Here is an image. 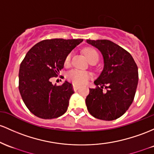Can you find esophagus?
I'll list each match as a JSON object with an SVG mask.
<instances>
[{
    "instance_id": "esophagus-1",
    "label": "esophagus",
    "mask_w": 154,
    "mask_h": 154,
    "mask_svg": "<svg viewBox=\"0 0 154 154\" xmlns=\"http://www.w3.org/2000/svg\"><path fill=\"white\" fill-rule=\"evenodd\" d=\"M79 88H80V86H79L78 85H77V84H74V83L73 84V89L74 91H77Z\"/></svg>"
}]
</instances>
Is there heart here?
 <instances>
[{
	"label": "heart",
	"instance_id": "1",
	"mask_svg": "<svg viewBox=\"0 0 154 154\" xmlns=\"http://www.w3.org/2000/svg\"><path fill=\"white\" fill-rule=\"evenodd\" d=\"M84 53H85L86 58L88 59V60L91 62L96 61L98 62L99 58V53L96 50L91 47H87L84 50ZM71 58L72 55L69 54L65 59V65L69 66L71 62ZM92 77V74L90 72H85V71H80L77 69H74V70L70 71L67 74V78L72 82H73L75 84H83L88 80Z\"/></svg>",
	"mask_w": 154,
	"mask_h": 154
}]
</instances>
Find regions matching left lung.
Instances as JSON below:
<instances>
[{
    "label": "left lung",
    "mask_w": 154,
    "mask_h": 154,
    "mask_svg": "<svg viewBox=\"0 0 154 154\" xmlns=\"http://www.w3.org/2000/svg\"><path fill=\"white\" fill-rule=\"evenodd\" d=\"M86 42L97 48L104 58V68L85 99L94 118L113 121L122 116L133 102L138 84V68L129 52L107 39ZM105 87L106 91L103 88Z\"/></svg>",
    "instance_id": "8db88e82"
}]
</instances>
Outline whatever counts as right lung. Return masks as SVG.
Returning a JSON list of instances; mask_svg holds the SVG:
<instances>
[{
  "label": "right lung",
  "instance_id": "add662e5",
  "mask_svg": "<svg viewBox=\"0 0 154 154\" xmlns=\"http://www.w3.org/2000/svg\"><path fill=\"white\" fill-rule=\"evenodd\" d=\"M82 41L43 40L27 52L20 66L19 91L26 107L37 117L52 119L66 112L74 94L72 85L67 81L52 85L50 79L58 76L67 55Z\"/></svg>",
  "mask_w": 154,
  "mask_h": 154
}]
</instances>
